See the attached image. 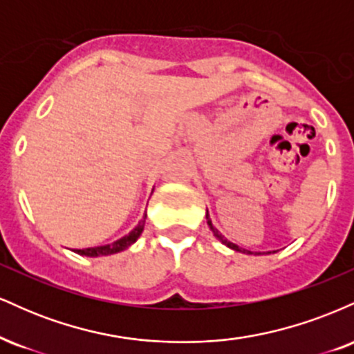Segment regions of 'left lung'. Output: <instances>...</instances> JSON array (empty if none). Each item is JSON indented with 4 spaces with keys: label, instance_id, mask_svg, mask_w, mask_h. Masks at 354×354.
Segmentation results:
<instances>
[{
    "label": "left lung",
    "instance_id": "1",
    "mask_svg": "<svg viewBox=\"0 0 354 354\" xmlns=\"http://www.w3.org/2000/svg\"><path fill=\"white\" fill-rule=\"evenodd\" d=\"M206 221H208V226L211 228V231H213V234L214 236H216L219 241L223 243V245H226L228 248H231V250H234V251H239V253H246V254H261V253H253V251H250V250H243V248H239L238 245H234V243H231V241H228V239H226L225 236H223L221 233H219V231L214 228L213 226V223H211V218H209V213H208V209H206Z\"/></svg>",
    "mask_w": 354,
    "mask_h": 354
}]
</instances>
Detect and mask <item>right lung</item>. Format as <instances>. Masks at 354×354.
<instances>
[{
  "mask_svg": "<svg viewBox=\"0 0 354 354\" xmlns=\"http://www.w3.org/2000/svg\"><path fill=\"white\" fill-rule=\"evenodd\" d=\"M145 221H146V213H145L143 219H141V221L138 223V226H136L135 230L129 231V233L126 234V236L116 239V241L111 243V245H103V246H95V248H84V250H76L75 253H78L81 256H89V258H96V256H108V254L120 253V251H124L126 248L131 246L133 243H135L136 239L140 238V234L143 233Z\"/></svg>",
  "mask_w": 354,
  "mask_h": 354,
  "instance_id": "1",
  "label": "right lung"
}]
</instances>
